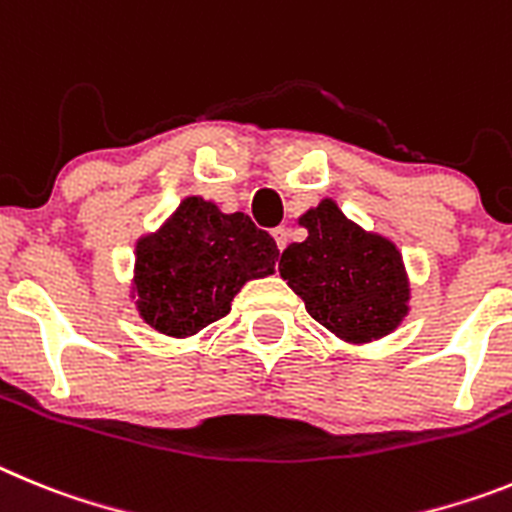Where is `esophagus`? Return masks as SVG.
<instances>
[{
	"label": "esophagus",
	"mask_w": 512,
	"mask_h": 512,
	"mask_svg": "<svg viewBox=\"0 0 512 512\" xmlns=\"http://www.w3.org/2000/svg\"><path fill=\"white\" fill-rule=\"evenodd\" d=\"M273 239H275V245H278V250L283 252L285 247H288V229H285V227L273 229Z\"/></svg>",
	"instance_id": "1"
}]
</instances>
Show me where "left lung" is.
I'll return each instance as SVG.
<instances>
[{
	"instance_id": "left-lung-1",
	"label": "left lung",
	"mask_w": 512,
	"mask_h": 512,
	"mask_svg": "<svg viewBox=\"0 0 512 512\" xmlns=\"http://www.w3.org/2000/svg\"><path fill=\"white\" fill-rule=\"evenodd\" d=\"M308 237L280 255V278L303 298L311 319L347 344L393 334L411 311V280L385 234L347 219L334 199L298 216Z\"/></svg>"
}]
</instances>
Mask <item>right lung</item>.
Listing matches in <instances>:
<instances>
[{
  "mask_svg": "<svg viewBox=\"0 0 512 512\" xmlns=\"http://www.w3.org/2000/svg\"><path fill=\"white\" fill-rule=\"evenodd\" d=\"M273 237L242 211L186 196L160 229L135 242L130 298L150 329L188 339L227 316L247 280L275 273Z\"/></svg>",
  "mask_w": 512,
  "mask_h": 512,
  "instance_id": "add662e5",
  "label": "right lung"
}]
</instances>
